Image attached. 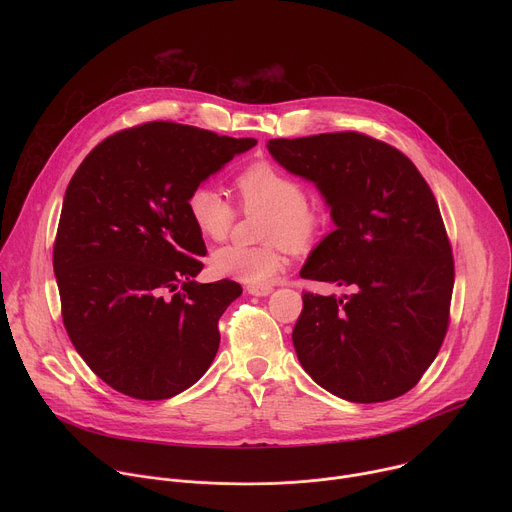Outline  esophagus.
Returning a JSON list of instances; mask_svg holds the SVG:
<instances>
[{
    "label": "esophagus",
    "mask_w": 512,
    "mask_h": 512,
    "mask_svg": "<svg viewBox=\"0 0 512 512\" xmlns=\"http://www.w3.org/2000/svg\"><path fill=\"white\" fill-rule=\"evenodd\" d=\"M247 291L251 296H257V298H263V296H269L273 287L271 285H247Z\"/></svg>",
    "instance_id": "1"
}]
</instances>
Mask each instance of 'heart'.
Wrapping results in <instances>:
<instances>
[{
    "label": "heart",
    "instance_id": "b5f03b06",
    "mask_svg": "<svg viewBox=\"0 0 512 512\" xmlns=\"http://www.w3.org/2000/svg\"><path fill=\"white\" fill-rule=\"evenodd\" d=\"M235 188L245 212H261L257 233L263 243L218 247L210 257V267L216 275L249 285L271 283L289 247L306 249L318 239L328 221V208L320 198L306 196L296 176L267 160L243 168L235 178ZM186 210L196 231L210 241H223L237 221V206L208 182L190 190Z\"/></svg>",
    "mask_w": 512,
    "mask_h": 512
}]
</instances>
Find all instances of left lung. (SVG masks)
<instances>
[{
	"instance_id": "obj_1",
	"label": "left lung",
	"mask_w": 512,
	"mask_h": 512,
	"mask_svg": "<svg viewBox=\"0 0 512 512\" xmlns=\"http://www.w3.org/2000/svg\"><path fill=\"white\" fill-rule=\"evenodd\" d=\"M267 150L318 186L336 225L300 275L354 289L304 291L291 334L304 371L352 403L405 395L450 324L454 257L431 188L405 154L358 131L269 139Z\"/></svg>"
}]
</instances>
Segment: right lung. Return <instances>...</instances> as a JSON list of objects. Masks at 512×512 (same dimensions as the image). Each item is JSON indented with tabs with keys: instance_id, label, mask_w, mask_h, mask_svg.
<instances>
[{
	"instance_id": "obj_1",
	"label": "right lung",
	"mask_w": 512,
	"mask_h": 512,
	"mask_svg": "<svg viewBox=\"0 0 512 512\" xmlns=\"http://www.w3.org/2000/svg\"><path fill=\"white\" fill-rule=\"evenodd\" d=\"M255 143L150 121L103 139L70 178L52 255L62 322L115 391L170 399L208 371L243 287L194 281L206 247L186 198Z\"/></svg>"
}]
</instances>
